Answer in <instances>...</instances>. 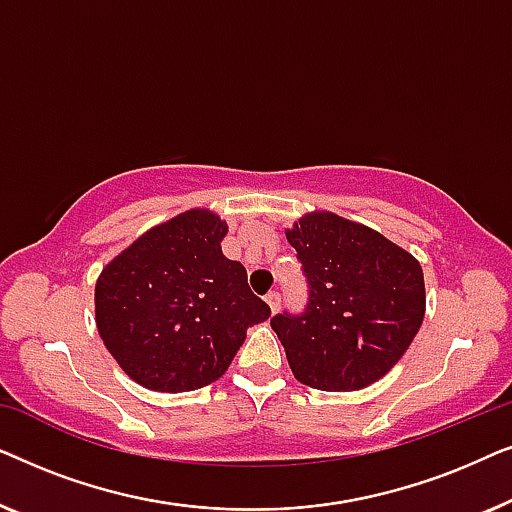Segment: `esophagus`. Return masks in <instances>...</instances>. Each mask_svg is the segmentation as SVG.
I'll return each mask as SVG.
<instances>
[{
    "mask_svg": "<svg viewBox=\"0 0 512 512\" xmlns=\"http://www.w3.org/2000/svg\"><path fill=\"white\" fill-rule=\"evenodd\" d=\"M265 303H268V305H270V312H272V314H275V312L279 310V303H282V296H279V293H277V291H270V293H268V296H265Z\"/></svg>",
    "mask_w": 512,
    "mask_h": 512,
    "instance_id": "obj_1",
    "label": "esophagus"
}]
</instances>
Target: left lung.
I'll use <instances>...</instances> for the list:
<instances>
[{"label": "left lung", "mask_w": 512, "mask_h": 512, "mask_svg": "<svg viewBox=\"0 0 512 512\" xmlns=\"http://www.w3.org/2000/svg\"><path fill=\"white\" fill-rule=\"evenodd\" d=\"M286 240L303 263L307 305L270 326L296 380L321 391L377 382L424 321L422 265L377 230L331 212L305 214Z\"/></svg>", "instance_id": "obj_1"}]
</instances>
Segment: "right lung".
<instances>
[{
  "label": "right lung",
  "mask_w": 512,
  "mask_h": 512,
  "mask_svg": "<svg viewBox=\"0 0 512 512\" xmlns=\"http://www.w3.org/2000/svg\"><path fill=\"white\" fill-rule=\"evenodd\" d=\"M226 233L214 212L191 209L146 230L97 277V331L142 387H207L226 373L247 328L270 317L244 265L223 256Z\"/></svg>",
  "instance_id": "add662e5"
}]
</instances>
